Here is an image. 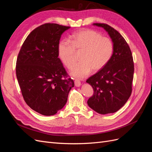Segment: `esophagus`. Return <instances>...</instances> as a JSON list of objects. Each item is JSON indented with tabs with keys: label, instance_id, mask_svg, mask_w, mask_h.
Instances as JSON below:
<instances>
[{
	"label": "esophagus",
	"instance_id": "34e87169",
	"mask_svg": "<svg viewBox=\"0 0 152 152\" xmlns=\"http://www.w3.org/2000/svg\"><path fill=\"white\" fill-rule=\"evenodd\" d=\"M74 83H75V86L76 87H79V86H80V85H81L80 81L79 80H77V79H75V80H74Z\"/></svg>",
	"mask_w": 152,
	"mask_h": 152
}]
</instances>
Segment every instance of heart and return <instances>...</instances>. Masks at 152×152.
<instances>
[{
  "label": "heart",
  "mask_w": 152,
  "mask_h": 152,
  "mask_svg": "<svg viewBox=\"0 0 152 152\" xmlns=\"http://www.w3.org/2000/svg\"><path fill=\"white\" fill-rule=\"evenodd\" d=\"M114 49L112 39L91 29L75 31L69 40L62 39L58 44V56L68 69L75 65L76 53H81L80 62L72 71V75L79 79L87 77L92 70L97 72L107 66L112 58Z\"/></svg>",
  "instance_id": "heart-1"
}]
</instances>
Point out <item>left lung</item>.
Instances as JSON below:
<instances>
[{
    "mask_svg": "<svg viewBox=\"0 0 152 152\" xmlns=\"http://www.w3.org/2000/svg\"><path fill=\"white\" fill-rule=\"evenodd\" d=\"M107 31L114 43L112 58L107 66L86 80L93 95L87 104L100 114L115 113L126 104L132 93L134 61L131 49L118 31L105 23H94Z\"/></svg>",
    "mask_w": 152,
    "mask_h": 152,
    "instance_id": "obj_1",
    "label": "left lung"
}]
</instances>
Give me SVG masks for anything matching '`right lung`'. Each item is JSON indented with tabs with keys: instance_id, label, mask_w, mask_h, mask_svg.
<instances>
[{
	"instance_id": "add662e5",
	"label": "right lung",
	"mask_w": 152,
	"mask_h": 152,
	"mask_svg": "<svg viewBox=\"0 0 152 152\" xmlns=\"http://www.w3.org/2000/svg\"><path fill=\"white\" fill-rule=\"evenodd\" d=\"M69 28L50 23L37 27L18 53L16 73L23 97L32 110L44 115L61 110L74 87L58 54L61 34Z\"/></svg>"
}]
</instances>
